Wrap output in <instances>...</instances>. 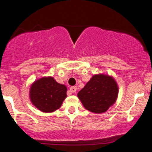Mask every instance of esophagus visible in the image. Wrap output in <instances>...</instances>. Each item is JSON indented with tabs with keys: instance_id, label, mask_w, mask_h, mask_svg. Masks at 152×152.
Here are the masks:
<instances>
[{
	"instance_id": "34e87169",
	"label": "esophagus",
	"mask_w": 152,
	"mask_h": 152,
	"mask_svg": "<svg viewBox=\"0 0 152 152\" xmlns=\"http://www.w3.org/2000/svg\"><path fill=\"white\" fill-rule=\"evenodd\" d=\"M76 91H77V87L76 86L70 87V91H71V92L75 93V92H76Z\"/></svg>"
}]
</instances>
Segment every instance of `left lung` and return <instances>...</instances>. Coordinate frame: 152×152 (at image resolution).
I'll return each instance as SVG.
<instances>
[{
  "label": "left lung",
  "mask_w": 152,
  "mask_h": 152,
  "mask_svg": "<svg viewBox=\"0 0 152 152\" xmlns=\"http://www.w3.org/2000/svg\"><path fill=\"white\" fill-rule=\"evenodd\" d=\"M118 86L113 77L103 74L94 75L77 93L82 104L89 112H106L116 102Z\"/></svg>",
  "instance_id": "obj_1"
}]
</instances>
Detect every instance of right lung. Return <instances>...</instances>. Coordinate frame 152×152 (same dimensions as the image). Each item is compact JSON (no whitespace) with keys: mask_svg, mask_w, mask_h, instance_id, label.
Listing matches in <instances>:
<instances>
[{"mask_svg":"<svg viewBox=\"0 0 152 152\" xmlns=\"http://www.w3.org/2000/svg\"><path fill=\"white\" fill-rule=\"evenodd\" d=\"M67 88L58 83L52 77H43L34 81L29 90L30 100L43 112H52L59 109L66 97Z\"/></svg>","mask_w":152,"mask_h":152,"instance_id":"right-lung-1","label":"right lung"}]
</instances>
